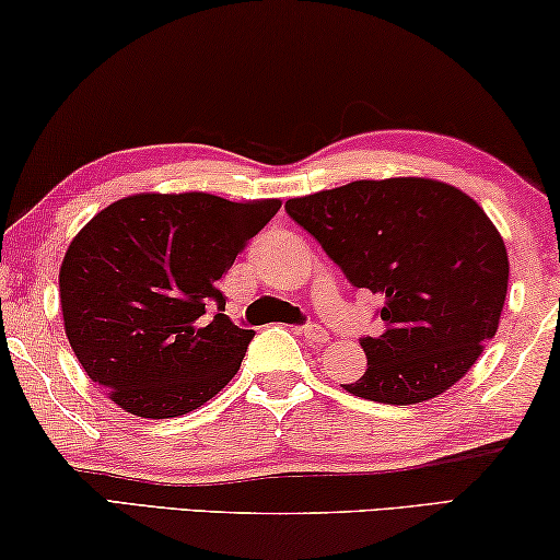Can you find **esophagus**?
I'll list each match as a JSON object with an SVG mask.
<instances>
[{"instance_id":"obj_1","label":"esophagus","mask_w":560,"mask_h":560,"mask_svg":"<svg viewBox=\"0 0 560 560\" xmlns=\"http://www.w3.org/2000/svg\"><path fill=\"white\" fill-rule=\"evenodd\" d=\"M294 334L304 337L308 341H327V329H322L319 324H302V327H294Z\"/></svg>"}]
</instances>
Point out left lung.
<instances>
[{
  "label": "left lung",
  "mask_w": 560,
  "mask_h": 560,
  "mask_svg": "<svg viewBox=\"0 0 560 560\" xmlns=\"http://www.w3.org/2000/svg\"><path fill=\"white\" fill-rule=\"evenodd\" d=\"M357 289L372 291L385 329L362 337L366 370L345 385L357 397L415 405L465 377L495 337L508 291V254L475 200L430 178L354 180L287 200Z\"/></svg>",
  "instance_id": "1"
}]
</instances>
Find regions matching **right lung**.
<instances>
[{
  "mask_svg": "<svg viewBox=\"0 0 560 560\" xmlns=\"http://www.w3.org/2000/svg\"><path fill=\"white\" fill-rule=\"evenodd\" d=\"M281 200L140 194L115 200L72 238L60 269L70 347L125 412L198 410L238 372L252 329L226 314L219 281Z\"/></svg>",
  "mask_w": 560,
  "mask_h": 560,
  "instance_id": "1",
  "label": "right lung"
}]
</instances>
